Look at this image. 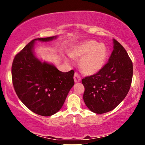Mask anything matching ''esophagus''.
Listing matches in <instances>:
<instances>
[{"mask_svg": "<svg viewBox=\"0 0 145 145\" xmlns=\"http://www.w3.org/2000/svg\"><path fill=\"white\" fill-rule=\"evenodd\" d=\"M74 82L77 83V82H79L81 80V78L80 76H79L78 73L75 72L74 74Z\"/></svg>", "mask_w": 145, "mask_h": 145, "instance_id": "obj_1", "label": "esophagus"}]
</instances>
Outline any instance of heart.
Masks as SVG:
<instances>
[{"mask_svg": "<svg viewBox=\"0 0 145 145\" xmlns=\"http://www.w3.org/2000/svg\"><path fill=\"white\" fill-rule=\"evenodd\" d=\"M72 58H81L80 65L86 74H94L104 66L107 57V49L102 43L94 40L83 42L69 53Z\"/></svg>", "mask_w": 145, "mask_h": 145, "instance_id": "obj_1", "label": "heart"}]
</instances>
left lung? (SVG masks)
Wrapping results in <instances>:
<instances>
[{
    "mask_svg": "<svg viewBox=\"0 0 145 145\" xmlns=\"http://www.w3.org/2000/svg\"><path fill=\"white\" fill-rule=\"evenodd\" d=\"M108 62L96 74L82 80L84 102L92 112L102 114L116 108L125 98L131 84L133 63L124 47L113 39Z\"/></svg>",
    "mask_w": 145,
    "mask_h": 145,
    "instance_id": "8db88e82",
    "label": "left lung"
}]
</instances>
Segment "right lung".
Instances as JSON below:
<instances>
[{"mask_svg":"<svg viewBox=\"0 0 145 145\" xmlns=\"http://www.w3.org/2000/svg\"><path fill=\"white\" fill-rule=\"evenodd\" d=\"M57 37L33 39L16 55L12 66V83L18 97L29 110L39 116H51L59 112L74 84V71L61 72L35 55V41L48 42Z\"/></svg>","mask_w":145,"mask_h":145,"instance_id":"right-lung-1","label":"right lung"}]
</instances>
